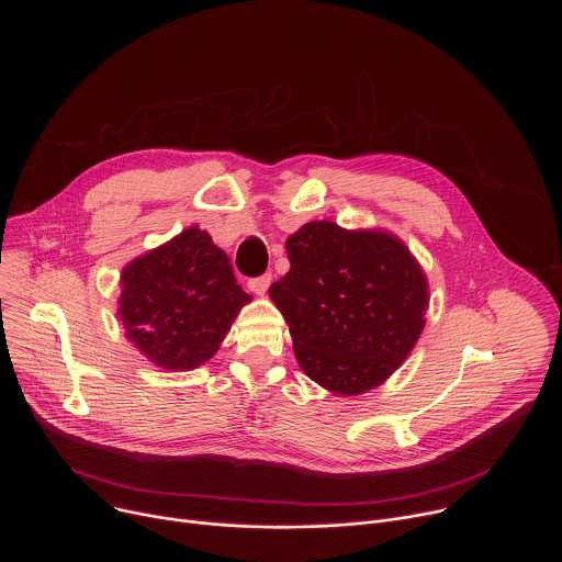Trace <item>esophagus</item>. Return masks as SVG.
I'll return each instance as SVG.
<instances>
[{"label": "esophagus", "instance_id": "obj_1", "mask_svg": "<svg viewBox=\"0 0 562 562\" xmlns=\"http://www.w3.org/2000/svg\"><path fill=\"white\" fill-rule=\"evenodd\" d=\"M271 280H273V276H271V273H265V276H260V278H254V280L249 282V289H251L254 293H258V295H265L267 289H269V284H271Z\"/></svg>", "mask_w": 562, "mask_h": 562}]
</instances>
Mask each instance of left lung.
<instances>
[{
  "instance_id": "left-lung-1",
  "label": "left lung",
  "mask_w": 562,
  "mask_h": 562,
  "mask_svg": "<svg viewBox=\"0 0 562 562\" xmlns=\"http://www.w3.org/2000/svg\"><path fill=\"white\" fill-rule=\"evenodd\" d=\"M291 269L269 295L284 315L302 371L334 393L382 384L418 342L427 278L386 231L306 222L286 239Z\"/></svg>"
}]
</instances>
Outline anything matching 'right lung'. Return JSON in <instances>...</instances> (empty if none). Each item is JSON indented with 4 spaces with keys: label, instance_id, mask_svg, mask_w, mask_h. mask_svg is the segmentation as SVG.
Listing matches in <instances>:
<instances>
[{
    "label": "right lung",
    "instance_id": "add662e5",
    "mask_svg": "<svg viewBox=\"0 0 562 562\" xmlns=\"http://www.w3.org/2000/svg\"><path fill=\"white\" fill-rule=\"evenodd\" d=\"M117 315L126 338L153 364L189 371L220 349L251 295L206 231L184 228L122 271Z\"/></svg>",
    "mask_w": 562,
    "mask_h": 562
}]
</instances>
